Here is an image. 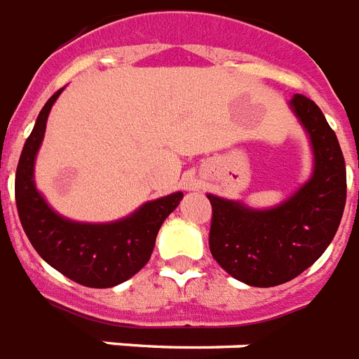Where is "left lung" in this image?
I'll list each match as a JSON object with an SVG mask.
<instances>
[{"mask_svg":"<svg viewBox=\"0 0 359 359\" xmlns=\"http://www.w3.org/2000/svg\"><path fill=\"white\" fill-rule=\"evenodd\" d=\"M289 104L312 143L310 180L287 201L264 210L206 195L212 205V256L250 287L287 283L310 268L331 245L346 205V166L331 126L312 99L297 93Z\"/></svg>","mask_w":359,"mask_h":359,"instance_id":"obj_1","label":"left lung"}]
</instances>
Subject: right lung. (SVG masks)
<instances>
[{"label": "right lung", "instance_id": "add662e5", "mask_svg": "<svg viewBox=\"0 0 359 359\" xmlns=\"http://www.w3.org/2000/svg\"><path fill=\"white\" fill-rule=\"evenodd\" d=\"M61 91L43 104L18 158L15 176L18 218L36 252L51 268L83 287L109 289L128 281L149 262L162 222L176 210L183 193L149 201L130 216L109 224L74 222L55 212L36 187L34 164L47 116Z\"/></svg>", "mask_w": 359, "mask_h": 359}]
</instances>
